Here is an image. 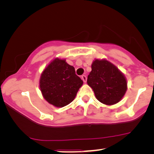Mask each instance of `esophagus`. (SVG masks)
<instances>
[{
  "instance_id": "obj_1",
  "label": "esophagus",
  "mask_w": 154,
  "mask_h": 154,
  "mask_svg": "<svg viewBox=\"0 0 154 154\" xmlns=\"http://www.w3.org/2000/svg\"><path fill=\"white\" fill-rule=\"evenodd\" d=\"M81 79L83 80L84 83H86V81H87V77H86V75H81Z\"/></svg>"
}]
</instances>
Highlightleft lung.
Wrapping results in <instances>:
<instances>
[{"instance_id": "left-lung-1", "label": "left lung", "mask_w": 154, "mask_h": 154, "mask_svg": "<svg viewBox=\"0 0 154 154\" xmlns=\"http://www.w3.org/2000/svg\"><path fill=\"white\" fill-rule=\"evenodd\" d=\"M88 76V85L97 100L107 106L119 103L128 89L127 79L123 72L106 59H95Z\"/></svg>"}]
</instances>
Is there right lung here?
Listing matches in <instances>:
<instances>
[{
    "label": "right lung",
    "mask_w": 154,
    "mask_h": 154,
    "mask_svg": "<svg viewBox=\"0 0 154 154\" xmlns=\"http://www.w3.org/2000/svg\"><path fill=\"white\" fill-rule=\"evenodd\" d=\"M83 82L75 69L65 59L55 57L41 73L39 88L43 98L52 106L60 108L74 100Z\"/></svg>",
    "instance_id": "1"
}]
</instances>
